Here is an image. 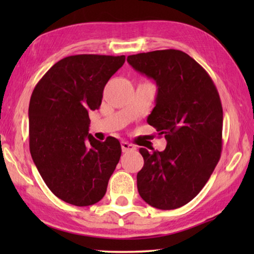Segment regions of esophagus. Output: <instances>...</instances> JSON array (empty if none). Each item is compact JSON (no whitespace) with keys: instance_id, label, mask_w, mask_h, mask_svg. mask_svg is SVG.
Masks as SVG:
<instances>
[{"instance_id":"obj_1","label":"esophagus","mask_w":254,"mask_h":254,"mask_svg":"<svg viewBox=\"0 0 254 254\" xmlns=\"http://www.w3.org/2000/svg\"><path fill=\"white\" fill-rule=\"evenodd\" d=\"M121 147H122V151L123 152H127V151H132V150H135V147L131 143L128 142H122L121 143Z\"/></svg>"}]
</instances>
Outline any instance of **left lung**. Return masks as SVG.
<instances>
[{"label": "left lung", "instance_id": "left-lung-1", "mask_svg": "<svg viewBox=\"0 0 254 254\" xmlns=\"http://www.w3.org/2000/svg\"><path fill=\"white\" fill-rule=\"evenodd\" d=\"M127 60L156 81V106L148 123L167 140L163 151L139 150L144 165L136 175L137 191L152 207H182L203 189L220 160V95L204 68L180 50L150 51Z\"/></svg>", "mask_w": 254, "mask_h": 254}]
</instances>
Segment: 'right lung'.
Here are the masks:
<instances>
[{
	"mask_svg": "<svg viewBox=\"0 0 254 254\" xmlns=\"http://www.w3.org/2000/svg\"><path fill=\"white\" fill-rule=\"evenodd\" d=\"M126 56H69L50 68L29 104L30 153L47 186L64 201L89 206L104 197L121 157L115 137L88 133V112L101 106L103 89Z\"/></svg>",
	"mask_w": 254,
	"mask_h": 254,
	"instance_id": "right-lung-1",
	"label": "right lung"
}]
</instances>
